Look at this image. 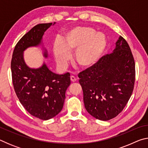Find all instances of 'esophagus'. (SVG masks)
Wrapping results in <instances>:
<instances>
[{
  "label": "esophagus",
  "mask_w": 148,
  "mask_h": 148,
  "mask_svg": "<svg viewBox=\"0 0 148 148\" xmlns=\"http://www.w3.org/2000/svg\"><path fill=\"white\" fill-rule=\"evenodd\" d=\"M71 80L72 82H75L77 80V79H76V77H75L74 76H71Z\"/></svg>",
  "instance_id": "34e87169"
}]
</instances>
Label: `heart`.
<instances>
[{
  "label": "heart",
  "instance_id": "b5f03b06",
  "mask_svg": "<svg viewBox=\"0 0 148 148\" xmlns=\"http://www.w3.org/2000/svg\"><path fill=\"white\" fill-rule=\"evenodd\" d=\"M107 46V38L91 27H76L64 34L63 42L57 40L53 51L57 65L64 68L74 51V60L82 69H90L97 63Z\"/></svg>",
  "mask_w": 148,
  "mask_h": 148
}]
</instances>
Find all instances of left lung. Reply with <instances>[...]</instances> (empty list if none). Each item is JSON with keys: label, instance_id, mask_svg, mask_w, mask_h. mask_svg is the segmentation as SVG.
Returning a JSON list of instances; mask_svg holds the SVG:
<instances>
[{"label": "left lung", "instance_id": "obj_1", "mask_svg": "<svg viewBox=\"0 0 148 148\" xmlns=\"http://www.w3.org/2000/svg\"><path fill=\"white\" fill-rule=\"evenodd\" d=\"M85 108L92 117L108 121L126 106L134 89L135 62L127 41L119 36L116 48L79 73Z\"/></svg>", "mask_w": 148, "mask_h": 148}]
</instances>
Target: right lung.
Returning <instances> with one entry per match:
<instances>
[{"label": "right lung", "instance_id": "add662e5", "mask_svg": "<svg viewBox=\"0 0 148 148\" xmlns=\"http://www.w3.org/2000/svg\"><path fill=\"white\" fill-rule=\"evenodd\" d=\"M36 25L19 40L15 46L11 61L12 82L17 98L27 112L42 120L57 116L63 107L65 92L71 84L70 73L57 74L44 63L31 69L23 59V51L41 44L45 31L52 25ZM44 56L47 57L46 49Z\"/></svg>", "mask_w": 148, "mask_h": 148}]
</instances>
